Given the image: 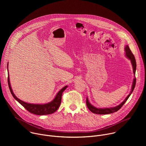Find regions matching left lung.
I'll return each instance as SVG.
<instances>
[{"instance_id": "left-lung-1", "label": "left lung", "mask_w": 146, "mask_h": 146, "mask_svg": "<svg viewBox=\"0 0 146 146\" xmlns=\"http://www.w3.org/2000/svg\"><path fill=\"white\" fill-rule=\"evenodd\" d=\"M124 50H125V55L127 58L128 59H129L131 62V64H132V68H133V74H134V76H135V77L133 78V82H132L131 91L129 94L127 96V98L124 99V100L121 103L119 104V105H118L115 107L109 108H96V107H95V106H94L93 105H91V104L90 103V102L88 100V98H87V100H86L87 106L88 109L92 113H95V114H111V113L117 111L124 105V103L127 102V100H128V99L129 98V97L131 96L132 92L133 91V90H134V88L135 87V85H136L135 72H136V62L135 58L133 54H132V52H131V50H130V48H129V47L128 45H126L125 47Z\"/></svg>"}]
</instances>
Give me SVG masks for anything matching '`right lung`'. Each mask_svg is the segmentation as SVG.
<instances>
[{"label":"right lung","mask_w":146,"mask_h":146,"mask_svg":"<svg viewBox=\"0 0 146 146\" xmlns=\"http://www.w3.org/2000/svg\"><path fill=\"white\" fill-rule=\"evenodd\" d=\"M7 68H8V66H7ZM7 70L9 72V70ZM8 84H9L10 91L13 96L16 100H17L21 104V105L23 106H24L30 113L36 114V115H40L51 114L52 113H54L58 110V109L59 108V107L60 105L62 93H63V92L68 87V86H66L62 88L57 93V94L56 95L54 99L50 102H48V103H45V104H32V103H27L21 100H20L15 95V94H14V92L13 91L11 87L9 74L8 75Z\"/></svg>","instance_id":"add662e5"}]
</instances>
